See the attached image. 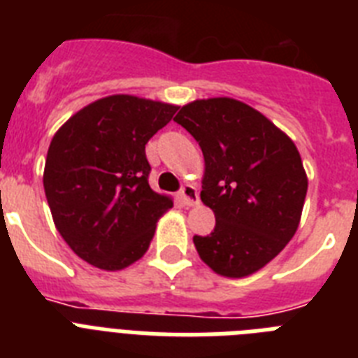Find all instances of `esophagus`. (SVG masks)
<instances>
[{"label":"esophagus","instance_id":"obj_1","mask_svg":"<svg viewBox=\"0 0 358 358\" xmlns=\"http://www.w3.org/2000/svg\"><path fill=\"white\" fill-rule=\"evenodd\" d=\"M180 202L184 203V206H196L198 203V193H196V187L191 184H185L184 187L180 189L178 193Z\"/></svg>","mask_w":358,"mask_h":358}]
</instances>
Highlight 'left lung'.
<instances>
[{"instance_id":"1","label":"left lung","mask_w":358,"mask_h":358,"mask_svg":"<svg viewBox=\"0 0 358 358\" xmlns=\"http://www.w3.org/2000/svg\"><path fill=\"white\" fill-rule=\"evenodd\" d=\"M174 122L202 149L200 198L216 218L211 235L193 236L198 255L231 278L262 269L293 238L304 207L308 176L295 143L233 98L191 101Z\"/></svg>"}]
</instances>
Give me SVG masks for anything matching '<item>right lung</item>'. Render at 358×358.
<instances>
[{
	"label": "right lung",
	"mask_w": 358,
	"mask_h": 358,
	"mask_svg": "<svg viewBox=\"0 0 358 358\" xmlns=\"http://www.w3.org/2000/svg\"><path fill=\"white\" fill-rule=\"evenodd\" d=\"M176 105L114 94L78 110L50 142L43 187L54 224L91 266L118 271L145 255L173 207L149 185L145 143Z\"/></svg>",
	"instance_id": "obj_1"
}]
</instances>
